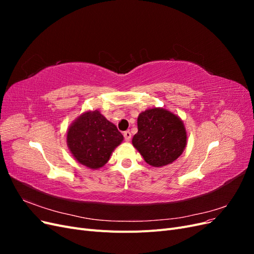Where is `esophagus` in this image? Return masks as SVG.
Returning a JSON list of instances; mask_svg holds the SVG:
<instances>
[{"label": "esophagus", "instance_id": "obj_1", "mask_svg": "<svg viewBox=\"0 0 254 254\" xmlns=\"http://www.w3.org/2000/svg\"><path fill=\"white\" fill-rule=\"evenodd\" d=\"M124 137H125V140L127 142H129L130 139H131V132H130V131H125L124 132Z\"/></svg>", "mask_w": 254, "mask_h": 254}]
</instances>
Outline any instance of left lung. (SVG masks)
Returning a JSON list of instances; mask_svg holds the SVG:
<instances>
[{
  "instance_id": "left-lung-1",
  "label": "left lung",
  "mask_w": 254,
  "mask_h": 254,
  "mask_svg": "<svg viewBox=\"0 0 254 254\" xmlns=\"http://www.w3.org/2000/svg\"><path fill=\"white\" fill-rule=\"evenodd\" d=\"M188 134L183 121L164 108L147 109L137 117L133 147L153 167L172 164L186 149Z\"/></svg>"
}]
</instances>
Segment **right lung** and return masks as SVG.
Returning <instances> with one entry per match:
<instances>
[{
  "label": "right lung",
  "instance_id": "add662e5",
  "mask_svg": "<svg viewBox=\"0 0 254 254\" xmlns=\"http://www.w3.org/2000/svg\"><path fill=\"white\" fill-rule=\"evenodd\" d=\"M123 140L124 136L117 126L98 110L81 113L66 132V144L72 156L91 170H98L108 162Z\"/></svg>",
  "mask_w": 254,
  "mask_h": 254
}]
</instances>
